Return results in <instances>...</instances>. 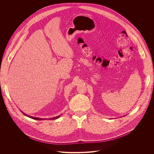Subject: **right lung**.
I'll use <instances>...</instances> for the list:
<instances>
[{"mask_svg":"<svg viewBox=\"0 0 154 154\" xmlns=\"http://www.w3.org/2000/svg\"><path fill=\"white\" fill-rule=\"evenodd\" d=\"M22 112V111H21ZM22 113L25 115V116H28V117H29V118H31V119H35V120H45V119H42V118H38V117H32V116H28V115H27V114H25L24 112H22ZM60 116V115H59V116H56V117H52V118H50V119H50V120H54V119H57V118H59V117Z\"/></svg>","mask_w":154,"mask_h":154,"instance_id":"obj_1","label":"right lung"}]
</instances>
